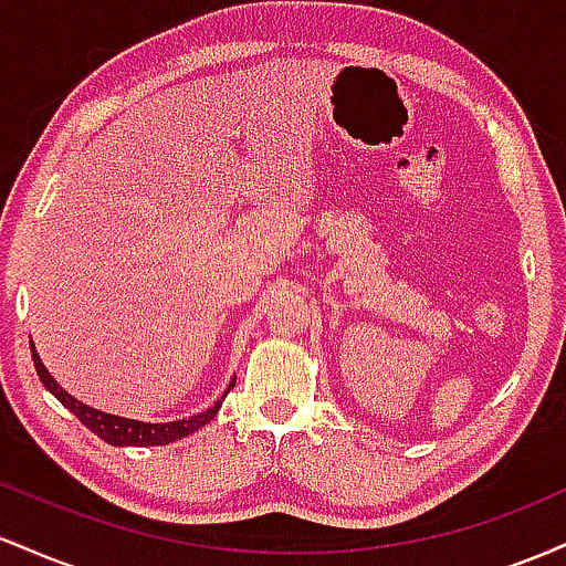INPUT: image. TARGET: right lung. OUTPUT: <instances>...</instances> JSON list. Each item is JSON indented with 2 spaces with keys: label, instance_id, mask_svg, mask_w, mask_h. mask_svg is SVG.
I'll return each mask as SVG.
<instances>
[{
  "label": "right lung",
  "instance_id": "add662e5",
  "mask_svg": "<svg viewBox=\"0 0 566 566\" xmlns=\"http://www.w3.org/2000/svg\"><path fill=\"white\" fill-rule=\"evenodd\" d=\"M31 359H34L39 380L44 382V388H48V391L53 394L63 407L71 409V412H74L76 418H80L82 423L90 428V431L97 433V437L114 447H154V444H170V441H175V439H184V437H188V433L199 431L201 426L210 423L226 399V394H223V399H218L210 409L191 415V418H186V420H172V423H143V420H129V418H119V415L101 412V409L82 405L80 399H74L69 391H63L61 382H57L53 375L48 373V367H44L42 359H39L34 343H31ZM233 382H237V378L229 382V391L233 388Z\"/></svg>",
  "mask_w": 566,
  "mask_h": 566
}]
</instances>
